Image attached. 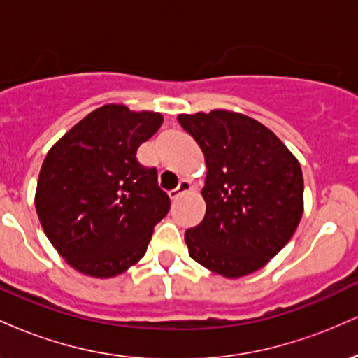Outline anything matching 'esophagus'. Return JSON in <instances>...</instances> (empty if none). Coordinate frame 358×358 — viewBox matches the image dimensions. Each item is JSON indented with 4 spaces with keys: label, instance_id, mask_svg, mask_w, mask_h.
<instances>
[{
    "label": "esophagus",
    "instance_id": "1",
    "mask_svg": "<svg viewBox=\"0 0 358 358\" xmlns=\"http://www.w3.org/2000/svg\"><path fill=\"white\" fill-rule=\"evenodd\" d=\"M192 190H193L192 183L188 182V180H182V182H180V185H178V188H175V190L170 192V199L171 200H178V199H182L183 195H187V193H190Z\"/></svg>",
    "mask_w": 358,
    "mask_h": 358
}]
</instances>
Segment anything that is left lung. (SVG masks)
Returning <instances> with one entry per match:
<instances>
[{
	"label": "left lung",
	"mask_w": 358,
	"mask_h": 358,
	"mask_svg": "<svg viewBox=\"0 0 358 358\" xmlns=\"http://www.w3.org/2000/svg\"><path fill=\"white\" fill-rule=\"evenodd\" d=\"M180 126L205 155L203 220L185 232L193 261L225 278L268 264L303 215L298 159L256 119L229 110L182 114Z\"/></svg>",
	"instance_id": "1"
}]
</instances>
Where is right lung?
Returning <instances> with one entry per match:
<instances>
[{
	"label": "right lung",
	"instance_id": "obj_1",
	"mask_svg": "<svg viewBox=\"0 0 358 358\" xmlns=\"http://www.w3.org/2000/svg\"><path fill=\"white\" fill-rule=\"evenodd\" d=\"M162 122L159 113L108 104L48 151L35 207L48 241L73 269L113 278L145 256L171 202L156 168L139 165L136 151Z\"/></svg>",
	"mask_w": 358,
	"mask_h": 358
}]
</instances>
